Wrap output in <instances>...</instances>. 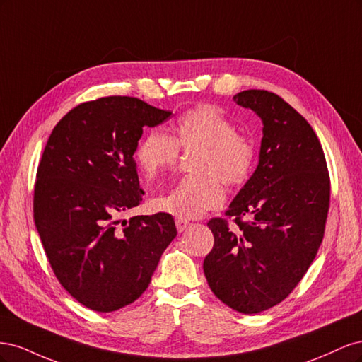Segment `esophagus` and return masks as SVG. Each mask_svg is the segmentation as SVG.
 Instances as JSON below:
<instances>
[{
    "label": "esophagus",
    "instance_id": "esophagus-1",
    "mask_svg": "<svg viewBox=\"0 0 362 362\" xmlns=\"http://www.w3.org/2000/svg\"><path fill=\"white\" fill-rule=\"evenodd\" d=\"M175 225H177L178 233H184L185 229H187V228L190 226V222H189V221H185V218H181V217H178L177 221H175Z\"/></svg>",
    "mask_w": 362,
    "mask_h": 362
}]
</instances>
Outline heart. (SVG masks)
Wrapping results in <instances>:
<instances>
[{"label":"heart","mask_w":362,"mask_h":362,"mask_svg":"<svg viewBox=\"0 0 362 362\" xmlns=\"http://www.w3.org/2000/svg\"><path fill=\"white\" fill-rule=\"evenodd\" d=\"M180 151L194 152L193 172L175 187L157 196L152 206L178 217H199L225 199L221 179L228 185L243 184L254 169L255 145L238 133L235 124L211 105H199L177 120L172 137L151 129L141 137L136 160L146 178L175 168Z\"/></svg>","instance_id":"obj_1"}]
</instances>
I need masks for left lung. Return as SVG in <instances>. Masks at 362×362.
Wrapping results in <instances>:
<instances>
[{"mask_svg":"<svg viewBox=\"0 0 362 362\" xmlns=\"http://www.w3.org/2000/svg\"><path fill=\"white\" fill-rule=\"evenodd\" d=\"M233 100L262 120L257 170L222 217L208 221L214 246L204 259L211 291L243 314L266 311L300 282L319 250L331 180L320 140L276 93L250 89Z\"/></svg>","mask_w":362,"mask_h":362,"instance_id":"1","label":"left lung"}]
</instances>
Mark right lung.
<instances>
[{
	"label": "right lung",
	"mask_w": 362,
	"mask_h": 362,
	"mask_svg": "<svg viewBox=\"0 0 362 362\" xmlns=\"http://www.w3.org/2000/svg\"><path fill=\"white\" fill-rule=\"evenodd\" d=\"M170 115L137 98L104 96L64 115L43 149L33 199L37 233L59 282L93 311L139 299L177 237L169 213L120 221L144 194L137 141Z\"/></svg>",
	"instance_id": "obj_1"
}]
</instances>
